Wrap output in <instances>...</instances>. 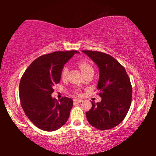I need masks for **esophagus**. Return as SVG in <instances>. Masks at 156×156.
Masks as SVG:
<instances>
[{
  "label": "esophagus",
  "mask_w": 156,
  "mask_h": 156,
  "mask_svg": "<svg viewBox=\"0 0 156 156\" xmlns=\"http://www.w3.org/2000/svg\"><path fill=\"white\" fill-rule=\"evenodd\" d=\"M73 102H77V103H80V102H83V100L74 99V100H73Z\"/></svg>",
  "instance_id": "esophagus-1"
}]
</instances>
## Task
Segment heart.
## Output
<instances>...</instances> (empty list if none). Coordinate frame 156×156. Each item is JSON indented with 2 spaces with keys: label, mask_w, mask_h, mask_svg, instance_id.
<instances>
[{
  "label": "heart",
  "mask_w": 156,
  "mask_h": 156,
  "mask_svg": "<svg viewBox=\"0 0 156 156\" xmlns=\"http://www.w3.org/2000/svg\"><path fill=\"white\" fill-rule=\"evenodd\" d=\"M78 67L81 71V72L85 76H87L89 74H93L94 73V68L91 65L90 63L85 60H80L78 62ZM69 74V69L67 67H63L61 72V77L62 79H66L67 78ZM78 91H76V94Z\"/></svg>",
  "instance_id": "1"
}]
</instances>
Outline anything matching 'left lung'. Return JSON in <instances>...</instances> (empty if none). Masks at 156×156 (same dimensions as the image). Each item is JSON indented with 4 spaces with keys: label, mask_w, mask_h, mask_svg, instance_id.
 <instances>
[{
    "label": "left lung",
    "mask_w": 156,
    "mask_h": 156,
    "mask_svg": "<svg viewBox=\"0 0 156 156\" xmlns=\"http://www.w3.org/2000/svg\"><path fill=\"white\" fill-rule=\"evenodd\" d=\"M99 69L97 89L102 98L100 102H91L86 113L88 122L100 130L115 127L125 119L131 103L132 87L125 67L114 58L105 53L85 51Z\"/></svg>",
    "instance_id": "8db88e82"
}]
</instances>
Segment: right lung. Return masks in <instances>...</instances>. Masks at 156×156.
I'll return each instance as SVG.
<instances>
[{
    "label": "right lung",
    "instance_id": "obj_1",
    "mask_svg": "<svg viewBox=\"0 0 156 156\" xmlns=\"http://www.w3.org/2000/svg\"><path fill=\"white\" fill-rule=\"evenodd\" d=\"M78 51H56L43 55L31 63L19 84L21 106L37 127L56 131L67 122L73 100L64 97L59 102L51 97L53 87L60 83L64 65Z\"/></svg>",
    "mask_w": 156,
    "mask_h": 156
}]
</instances>
